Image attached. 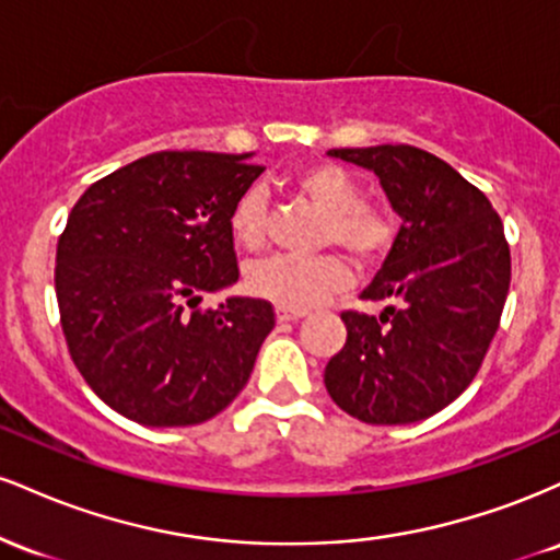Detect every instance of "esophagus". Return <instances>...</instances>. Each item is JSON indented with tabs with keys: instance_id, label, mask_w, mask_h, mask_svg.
<instances>
[{
	"instance_id": "34e87169",
	"label": "esophagus",
	"mask_w": 560,
	"mask_h": 560,
	"mask_svg": "<svg viewBox=\"0 0 560 560\" xmlns=\"http://www.w3.org/2000/svg\"><path fill=\"white\" fill-rule=\"evenodd\" d=\"M305 313L302 311H287V307H276V320L279 324H289V320H300Z\"/></svg>"
}]
</instances>
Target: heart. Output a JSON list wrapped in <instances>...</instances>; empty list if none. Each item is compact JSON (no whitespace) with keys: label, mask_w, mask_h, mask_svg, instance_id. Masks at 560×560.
Segmentation results:
<instances>
[{"label":"heart","mask_w":560,"mask_h":560,"mask_svg":"<svg viewBox=\"0 0 560 560\" xmlns=\"http://www.w3.org/2000/svg\"><path fill=\"white\" fill-rule=\"evenodd\" d=\"M294 189L326 215L320 242L337 244L352 260L374 262L395 240V226L382 210L363 202V189L350 171L334 163H316L294 176ZM229 234L236 247L258 253L266 244V199L247 189L229 213ZM350 281L339 258H268L247 268L244 284L249 294L287 311H307Z\"/></svg>","instance_id":"b5f03b06"}]
</instances>
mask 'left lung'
<instances>
[{
	"mask_svg": "<svg viewBox=\"0 0 560 560\" xmlns=\"http://www.w3.org/2000/svg\"><path fill=\"white\" fill-rule=\"evenodd\" d=\"M326 155L374 173L402 226L361 292L389 305L378 318L342 313L347 342L326 363L324 384L358 421H423L471 384L498 331L511 284L503 221L477 186L419 147Z\"/></svg>",
	"mask_w": 560,
	"mask_h": 560,
	"instance_id": "1",
	"label": "left lung"
}]
</instances>
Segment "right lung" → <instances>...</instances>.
Returning <instances> with one entry per match:
<instances>
[{"label":"right lung","mask_w":560,"mask_h":560,"mask_svg":"<svg viewBox=\"0 0 560 560\" xmlns=\"http://www.w3.org/2000/svg\"><path fill=\"white\" fill-rule=\"evenodd\" d=\"M247 155L155 152L89 186L57 242L55 292L70 358L113 410L144 427H195L240 395L273 329L236 284L229 213L260 176Z\"/></svg>","instance_id":"right-lung-1"}]
</instances>
